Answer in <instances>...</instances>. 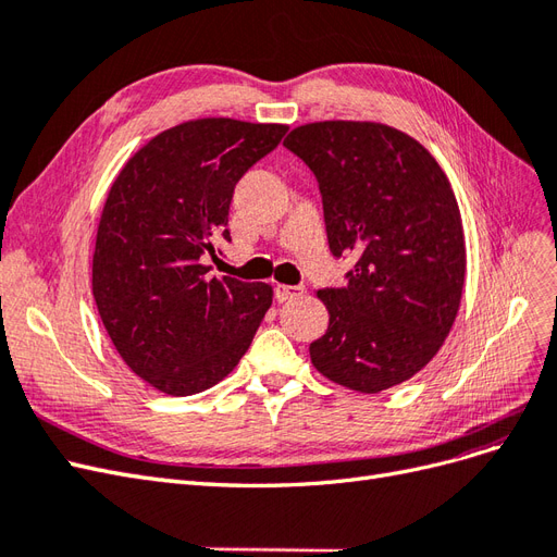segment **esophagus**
<instances>
[{
    "label": "esophagus",
    "mask_w": 557,
    "mask_h": 557,
    "mask_svg": "<svg viewBox=\"0 0 557 557\" xmlns=\"http://www.w3.org/2000/svg\"><path fill=\"white\" fill-rule=\"evenodd\" d=\"M301 295H305V285H283V283H278L274 288L276 301H288V299H295V297H301Z\"/></svg>",
    "instance_id": "esophagus-1"
}]
</instances>
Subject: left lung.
Wrapping results in <instances>:
<instances>
[{
    "instance_id": "left-lung-1",
    "label": "left lung",
    "mask_w": 557,
    "mask_h": 557,
    "mask_svg": "<svg viewBox=\"0 0 557 557\" xmlns=\"http://www.w3.org/2000/svg\"><path fill=\"white\" fill-rule=\"evenodd\" d=\"M283 146L318 181L332 256L358 260L344 288L318 290L330 325L311 362L358 393L399 385L436 356L460 309L467 258L450 183L425 146L381 123H309Z\"/></svg>"
}]
</instances>
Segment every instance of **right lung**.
I'll list each match as a JSON object with an SVG mask.
<instances>
[{
    "label": "right lung",
    "instance_id": "right-lung-1",
    "mask_svg": "<svg viewBox=\"0 0 557 557\" xmlns=\"http://www.w3.org/2000/svg\"><path fill=\"white\" fill-rule=\"evenodd\" d=\"M288 125L199 117L160 132L115 176L99 218L92 295L125 364L185 397L223 381L256 336L272 285L209 276L230 242L234 185Z\"/></svg>",
    "mask_w": 557,
    "mask_h": 557
}]
</instances>
